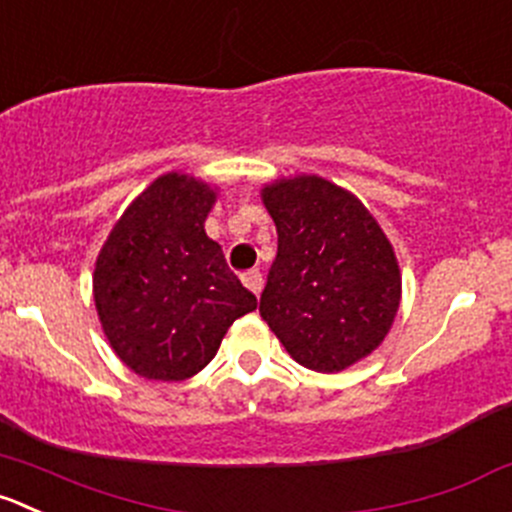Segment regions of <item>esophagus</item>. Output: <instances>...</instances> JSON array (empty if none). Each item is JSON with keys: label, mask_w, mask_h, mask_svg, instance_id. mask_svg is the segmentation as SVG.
Wrapping results in <instances>:
<instances>
[{"label": "esophagus", "mask_w": 512, "mask_h": 512, "mask_svg": "<svg viewBox=\"0 0 512 512\" xmlns=\"http://www.w3.org/2000/svg\"><path fill=\"white\" fill-rule=\"evenodd\" d=\"M242 282H245V287H247V290L252 292V295L260 297L262 285H265V282H262V275H260V272H257V270L245 272V275H242Z\"/></svg>", "instance_id": "obj_1"}]
</instances>
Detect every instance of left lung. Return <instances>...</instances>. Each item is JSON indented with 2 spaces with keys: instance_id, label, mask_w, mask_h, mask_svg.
<instances>
[{
  "instance_id": "1",
  "label": "left lung",
  "mask_w": 512,
  "mask_h": 512,
  "mask_svg": "<svg viewBox=\"0 0 512 512\" xmlns=\"http://www.w3.org/2000/svg\"><path fill=\"white\" fill-rule=\"evenodd\" d=\"M260 197L277 227L262 320L307 370L340 372L375 352L398 315L403 277L370 210L317 175L277 177Z\"/></svg>"
}]
</instances>
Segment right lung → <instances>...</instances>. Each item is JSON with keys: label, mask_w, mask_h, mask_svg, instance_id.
Masks as SVG:
<instances>
[{"label": "right lung", "mask_w": 512, "mask_h": 512, "mask_svg": "<svg viewBox=\"0 0 512 512\" xmlns=\"http://www.w3.org/2000/svg\"><path fill=\"white\" fill-rule=\"evenodd\" d=\"M210 182L167 172L130 202L94 262L92 295L114 355L147 380L197 375L257 307L210 240Z\"/></svg>", "instance_id": "1"}]
</instances>
